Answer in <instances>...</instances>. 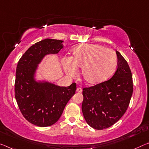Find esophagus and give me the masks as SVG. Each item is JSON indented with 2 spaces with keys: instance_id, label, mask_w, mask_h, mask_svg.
Returning <instances> with one entry per match:
<instances>
[{
  "instance_id": "1",
  "label": "esophagus",
  "mask_w": 149,
  "mask_h": 149,
  "mask_svg": "<svg viewBox=\"0 0 149 149\" xmlns=\"http://www.w3.org/2000/svg\"><path fill=\"white\" fill-rule=\"evenodd\" d=\"M81 91H82V89L80 88V87H77L76 89V92H77V93H81Z\"/></svg>"
}]
</instances>
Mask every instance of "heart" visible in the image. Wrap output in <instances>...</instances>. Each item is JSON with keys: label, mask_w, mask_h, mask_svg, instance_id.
Masks as SVG:
<instances>
[{"label": "heart", "mask_w": 149, "mask_h": 149, "mask_svg": "<svg viewBox=\"0 0 149 149\" xmlns=\"http://www.w3.org/2000/svg\"><path fill=\"white\" fill-rule=\"evenodd\" d=\"M66 74L74 76L81 68L83 79L89 84H97L108 79L114 72L117 56L114 50L100 44H81L73 49L72 58L62 60Z\"/></svg>", "instance_id": "b5f03b06"}]
</instances>
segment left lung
<instances>
[{
    "label": "left lung",
    "mask_w": 149,
    "mask_h": 149,
    "mask_svg": "<svg viewBox=\"0 0 149 149\" xmlns=\"http://www.w3.org/2000/svg\"><path fill=\"white\" fill-rule=\"evenodd\" d=\"M116 53L117 68L111 78L83 89L82 112L87 123L95 129H107L119 121L133 94L131 71L125 59Z\"/></svg>",
    "instance_id": "8db88e82"
}]
</instances>
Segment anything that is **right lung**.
Here are the masks:
<instances>
[{
  "label": "right lung",
  "mask_w": 149,
  "mask_h": 149,
  "mask_svg": "<svg viewBox=\"0 0 149 149\" xmlns=\"http://www.w3.org/2000/svg\"><path fill=\"white\" fill-rule=\"evenodd\" d=\"M60 40L47 38L32 45L18 61L15 85V98L21 113L30 123L48 127L58 121L74 95L76 84L60 87L34 78L38 65L45 56L56 54L63 48Z\"/></svg>",
  "instance_id": "obj_1"
}]
</instances>
